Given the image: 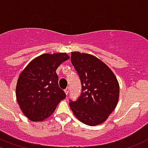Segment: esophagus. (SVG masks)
Listing matches in <instances>:
<instances>
[{"label": "esophagus", "mask_w": 148, "mask_h": 148, "mask_svg": "<svg viewBox=\"0 0 148 148\" xmlns=\"http://www.w3.org/2000/svg\"><path fill=\"white\" fill-rule=\"evenodd\" d=\"M69 91H70V88H66V89H65V90H64V92H65V93H66V96L68 95Z\"/></svg>", "instance_id": "1"}]
</instances>
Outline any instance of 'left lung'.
I'll return each instance as SVG.
<instances>
[{"instance_id":"1","label":"left lung","mask_w":148,"mask_h":148,"mask_svg":"<svg viewBox=\"0 0 148 148\" xmlns=\"http://www.w3.org/2000/svg\"><path fill=\"white\" fill-rule=\"evenodd\" d=\"M71 60L79 75L82 91L76 101L71 100L70 108L84 124H101L117 106L119 82L108 66L92 55L73 52Z\"/></svg>"}]
</instances>
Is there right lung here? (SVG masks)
<instances>
[{"mask_svg":"<svg viewBox=\"0 0 148 148\" xmlns=\"http://www.w3.org/2000/svg\"><path fill=\"white\" fill-rule=\"evenodd\" d=\"M70 58L66 53H45L35 58L19 74L16 95L24 115L42 121L53 114L66 94L59 87L56 69Z\"/></svg>","mask_w":148,"mask_h":148,"instance_id":"obj_1","label":"right lung"}]
</instances>
